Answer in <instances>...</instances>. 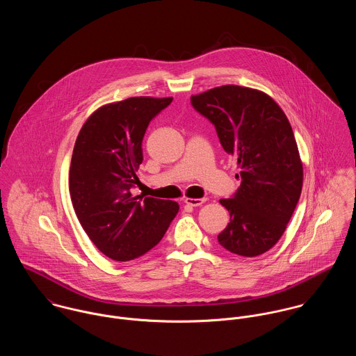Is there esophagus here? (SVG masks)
I'll list each match as a JSON object with an SVG mask.
<instances>
[{"mask_svg": "<svg viewBox=\"0 0 356 356\" xmlns=\"http://www.w3.org/2000/svg\"><path fill=\"white\" fill-rule=\"evenodd\" d=\"M184 202H186V204H188V206L197 207V206H200V204H203V203L206 202V197H186Z\"/></svg>", "mask_w": 356, "mask_h": 356, "instance_id": "esophagus-1", "label": "esophagus"}]
</instances>
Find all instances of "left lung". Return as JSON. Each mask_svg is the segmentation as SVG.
I'll use <instances>...</instances> for the list:
<instances>
[{"label": "left lung", "mask_w": 356, "mask_h": 356, "mask_svg": "<svg viewBox=\"0 0 356 356\" xmlns=\"http://www.w3.org/2000/svg\"><path fill=\"white\" fill-rule=\"evenodd\" d=\"M216 127L222 149L237 159L235 195L220 199L231 222L218 243L241 257L269 251L282 236L302 193L303 165L292 127L268 94L235 84L191 97Z\"/></svg>", "instance_id": "1"}]
</instances>
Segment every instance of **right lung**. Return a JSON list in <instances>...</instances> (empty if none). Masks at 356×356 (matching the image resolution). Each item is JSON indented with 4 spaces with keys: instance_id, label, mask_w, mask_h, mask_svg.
Returning a JSON list of instances; mask_svg holds the SVG:
<instances>
[{
    "instance_id": "1",
    "label": "right lung",
    "mask_w": 356,
    "mask_h": 356,
    "mask_svg": "<svg viewBox=\"0 0 356 356\" xmlns=\"http://www.w3.org/2000/svg\"><path fill=\"white\" fill-rule=\"evenodd\" d=\"M172 99L132 97L104 105L78 135L70 168L72 204L87 236L115 261L150 251L179 211L177 202L131 194L149 122Z\"/></svg>"
}]
</instances>
